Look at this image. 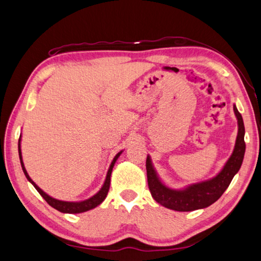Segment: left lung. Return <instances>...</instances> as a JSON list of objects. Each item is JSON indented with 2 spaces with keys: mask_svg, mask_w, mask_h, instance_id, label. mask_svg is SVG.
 Instances as JSON below:
<instances>
[{
  "mask_svg": "<svg viewBox=\"0 0 261 261\" xmlns=\"http://www.w3.org/2000/svg\"><path fill=\"white\" fill-rule=\"evenodd\" d=\"M234 113L237 115L239 123V134L236 142V148L232 156L224 166L219 174L212 180L190 186L185 190H172L166 188L160 181L156 172L150 163L149 156H147L146 170L148 187L152 198L162 206L177 212H191L211 206L218 200L231 183L232 178L237 174L242 165L246 142H244V124L242 115L234 106Z\"/></svg>",
  "mask_w": 261,
  "mask_h": 261,
  "instance_id": "obj_1",
  "label": "left lung"
}]
</instances>
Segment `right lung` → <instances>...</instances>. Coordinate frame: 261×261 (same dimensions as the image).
<instances>
[{"instance_id":"obj_1","label":"right lung","mask_w":261,"mask_h":261,"mask_svg":"<svg viewBox=\"0 0 261 261\" xmlns=\"http://www.w3.org/2000/svg\"><path fill=\"white\" fill-rule=\"evenodd\" d=\"M18 149H19V157H20V163H21V167H22V171L24 173L25 177L28 178L29 182H32V185L36 188V190H37L39 192V195L42 196L46 202L48 203L49 206H52L53 208H55L56 211H59L61 213H68V214H78V213H84V212H87V211H90V209H93L95 207H97L99 205V203H101L104 201V199L106 198L107 193H109V189H110V185H111V173H112V170H113V166L115 164V162L117 158H119V156L121 155L120 151L119 154H117L115 157L113 162H112V164L109 168V172H107V175H106V180H105V183L104 186L101 187L100 190L96 193L95 196H93L89 199H87V200L85 201H80V202H68V201H61V200H58V199H54L52 197H49L48 195H46V193L42 190V189L38 188L37 186H36V183L32 180V178L29 177L27 171H25V168L23 166V163H22V158H21V149H20V139H19V144H18Z\"/></svg>"}]
</instances>
